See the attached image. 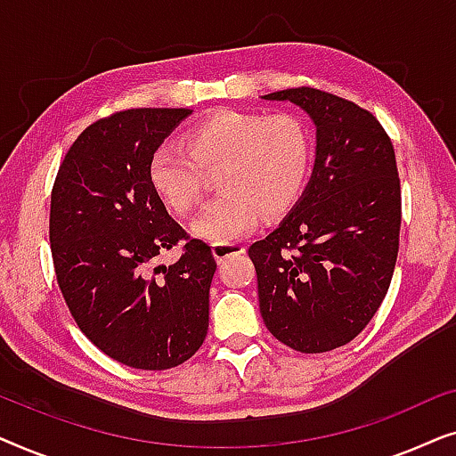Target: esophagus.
Here are the masks:
<instances>
[{
	"instance_id": "esophagus-1",
	"label": "esophagus",
	"mask_w": 456,
	"mask_h": 456,
	"mask_svg": "<svg viewBox=\"0 0 456 456\" xmlns=\"http://www.w3.org/2000/svg\"><path fill=\"white\" fill-rule=\"evenodd\" d=\"M211 253H214L216 261L222 264L224 259L245 253V245H240V242H216V245H211Z\"/></svg>"
}]
</instances>
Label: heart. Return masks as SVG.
I'll return each instance as SVG.
<instances>
[{
	"label": "heart",
	"instance_id": "1",
	"mask_svg": "<svg viewBox=\"0 0 456 456\" xmlns=\"http://www.w3.org/2000/svg\"><path fill=\"white\" fill-rule=\"evenodd\" d=\"M314 141L298 116L220 111L186 133V147L164 142L149 161V180L161 201L191 216L203 201L205 174L217 170V189L192 226L211 242L242 239L259 224L289 211L307 183Z\"/></svg>",
	"mask_w": 456,
	"mask_h": 456
}]
</instances>
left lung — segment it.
<instances>
[{"label":"left lung","instance_id":"left-lung-1","mask_svg":"<svg viewBox=\"0 0 456 456\" xmlns=\"http://www.w3.org/2000/svg\"><path fill=\"white\" fill-rule=\"evenodd\" d=\"M290 102L317 128L315 166L290 214L248 247L265 326L298 353L351 342L382 305L398 255L401 180L376 116L332 93L298 86Z\"/></svg>","mask_w":456,"mask_h":456}]
</instances>
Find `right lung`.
<instances>
[{"mask_svg": "<svg viewBox=\"0 0 456 456\" xmlns=\"http://www.w3.org/2000/svg\"><path fill=\"white\" fill-rule=\"evenodd\" d=\"M191 111L141 108L93 122L52 191L49 242L68 309L99 351L134 370L184 363L208 336L211 247L184 232L149 180L155 149ZM183 240L176 265H152Z\"/></svg>", "mask_w": 456, "mask_h": 456, "instance_id": "obj_1", "label": "right lung"}]
</instances>
